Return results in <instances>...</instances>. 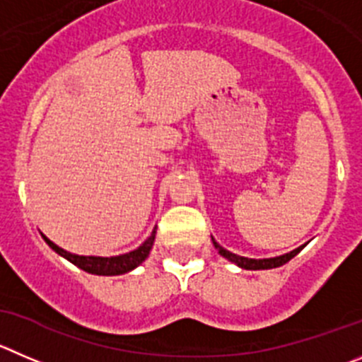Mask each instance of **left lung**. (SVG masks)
Masks as SVG:
<instances>
[{"instance_id":"8db88e82","label":"left lung","mask_w":362,"mask_h":362,"mask_svg":"<svg viewBox=\"0 0 362 362\" xmlns=\"http://www.w3.org/2000/svg\"><path fill=\"white\" fill-rule=\"evenodd\" d=\"M212 243H214V246L218 248L219 255H223L225 259H228L230 262H235V264L239 266V268L243 269H272V268H279V266L286 264L288 261H291L293 257H295L296 253H300V250L303 248V246H298L296 250H293V252L286 253V255H279V257H272V259H248V257H241V255H235V253L228 252V250L221 248V246L218 245V243L212 239Z\"/></svg>"}]
</instances>
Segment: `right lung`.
I'll use <instances>...</instances> for the list:
<instances>
[{"instance_id": "add662e5", "label": "right lung", "mask_w": 362, "mask_h": 362, "mask_svg": "<svg viewBox=\"0 0 362 362\" xmlns=\"http://www.w3.org/2000/svg\"><path fill=\"white\" fill-rule=\"evenodd\" d=\"M40 235H42L44 241L48 243L49 248L55 250L59 255H62L64 259L73 262L74 266H78L83 272L93 273V275H123V273L132 272V269L137 268V266H139L141 262H144V259L150 255V250L155 241L153 230L150 238H148L137 250H132V252L123 253V255H116V257H93V255H76V253L66 252V250L57 246L53 241H49L44 234Z\"/></svg>"}]
</instances>
